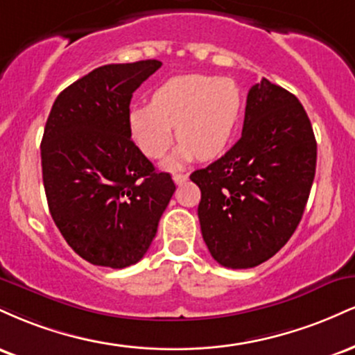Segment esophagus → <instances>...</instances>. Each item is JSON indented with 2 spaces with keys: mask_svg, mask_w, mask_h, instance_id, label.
Here are the masks:
<instances>
[{
  "mask_svg": "<svg viewBox=\"0 0 355 355\" xmlns=\"http://www.w3.org/2000/svg\"><path fill=\"white\" fill-rule=\"evenodd\" d=\"M187 180H189V175L187 173H175L173 175V182L177 183V185H183Z\"/></svg>",
  "mask_w": 355,
  "mask_h": 355,
  "instance_id": "34e87169",
  "label": "esophagus"
}]
</instances>
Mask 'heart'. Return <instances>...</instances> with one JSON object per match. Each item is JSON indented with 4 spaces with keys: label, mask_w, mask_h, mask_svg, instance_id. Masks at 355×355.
<instances>
[{
    "label": "heart",
    "mask_w": 355,
    "mask_h": 355,
    "mask_svg": "<svg viewBox=\"0 0 355 355\" xmlns=\"http://www.w3.org/2000/svg\"><path fill=\"white\" fill-rule=\"evenodd\" d=\"M243 95L232 78L207 75L175 76L153 93L152 103L132 107L128 130L148 158H160L173 141H182L166 168H180L191 158H217L227 150L242 118Z\"/></svg>",
    "instance_id": "1"
}]
</instances>
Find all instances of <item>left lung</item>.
Masks as SVG:
<instances>
[{
	"label": "left lung",
	"mask_w": 355,
	"mask_h": 355,
	"mask_svg": "<svg viewBox=\"0 0 355 355\" xmlns=\"http://www.w3.org/2000/svg\"><path fill=\"white\" fill-rule=\"evenodd\" d=\"M315 164V137L302 103L262 78L247 95L240 140L190 175L202 191L203 240L220 266H260L288 242L307 205Z\"/></svg>",
	"instance_id": "left-lung-1"
}]
</instances>
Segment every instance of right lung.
<instances>
[{
  "label": "right lung",
  "mask_w": 355,
  "mask_h": 355,
  "mask_svg": "<svg viewBox=\"0 0 355 355\" xmlns=\"http://www.w3.org/2000/svg\"><path fill=\"white\" fill-rule=\"evenodd\" d=\"M162 61L105 64L60 93L42 140L48 207L67 243L93 266L125 268L152 245L175 191L133 144V92Z\"/></svg>",
  "instance_id": "right-lung-1"
}]
</instances>
